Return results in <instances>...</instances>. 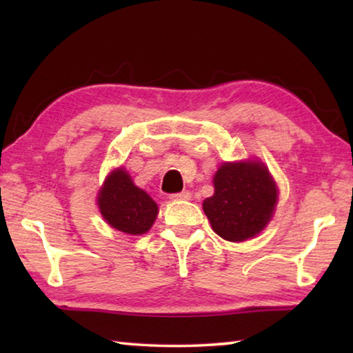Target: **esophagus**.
<instances>
[{
	"instance_id": "34e87169",
	"label": "esophagus",
	"mask_w": 353,
	"mask_h": 353,
	"mask_svg": "<svg viewBox=\"0 0 353 353\" xmlns=\"http://www.w3.org/2000/svg\"><path fill=\"white\" fill-rule=\"evenodd\" d=\"M191 198V193L188 190H183L181 193H174V194H170V199L172 201H187Z\"/></svg>"
}]
</instances>
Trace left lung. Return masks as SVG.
Segmentation results:
<instances>
[{"label":"left lung","mask_w":353,"mask_h":353,"mask_svg":"<svg viewBox=\"0 0 353 353\" xmlns=\"http://www.w3.org/2000/svg\"><path fill=\"white\" fill-rule=\"evenodd\" d=\"M214 193L202 204L212 229L227 241H246L270 223L277 187L261 162L223 163L213 177Z\"/></svg>","instance_id":"8db88e82"}]
</instances>
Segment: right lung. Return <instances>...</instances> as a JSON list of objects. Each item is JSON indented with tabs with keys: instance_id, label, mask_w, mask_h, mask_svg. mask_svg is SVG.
I'll return each instance as SVG.
<instances>
[{
	"instance_id": "add662e5",
	"label": "right lung",
	"mask_w": 353,
	"mask_h": 353,
	"mask_svg": "<svg viewBox=\"0 0 353 353\" xmlns=\"http://www.w3.org/2000/svg\"><path fill=\"white\" fill-rule=\"evenodd\" d=\"M98 207L107 224L129 235L146 234L159 213L151 196L137 187L124 168L107 176L98 193Z\"/></svg>"
}]
</instances>
